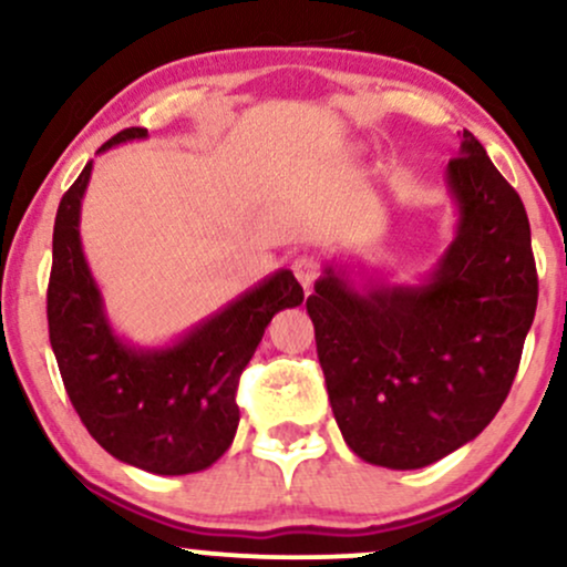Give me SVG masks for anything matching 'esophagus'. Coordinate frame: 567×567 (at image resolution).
Returning <instances> with one entry per match:
<instances>
[{"label": "esophagus", "mask_w": 567, "mask_h": 567, "mask_svg": "<svg viewBox=\"0 0 567 567\" xmlns=\"http://www.w3.org/2000/svg\"><path fill=\"white\" fill-rule=\"evenodd\" d=\"M292 275H296L298 282L303 285V290L309 292L311 285H315L317 275H320V264H317L311 256H298L296 261H292Z\"/></svg>", "instance_id": "esophagus-1"}]
</instances>
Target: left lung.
<instances>
[{
    "label": "left lung",
    "instance_id": "8db88e82",
    "mask_svg": "<svg viewBox=\"0 0 567 567\" xmlns=\"http://www.w3.org/2000/svg\"><path fill=\"white\" fill-rule=\"evenodd\" d=\"M451 245L415 282L324 264L306 311L347 445L421 470L472 442L504 405L538 301L523 199L470 130L447 162Z\"/></svg>",
    "mask_w": 567,
    "mask_h": 567
}]
</instances>
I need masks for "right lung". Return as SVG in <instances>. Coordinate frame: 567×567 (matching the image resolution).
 Instances as JSON below:
<instances>
[{"mask_svg":"<svg viewBox=\"0 0 567 567\" xmlns=\"http://www.w3.org/2000/svg\"><path fill=\"white\" fill-rule=\"evenodd\" d=\"M148 138L127 127L97 154ZM93 162L58 205L48 324L71 405L93 440L143 472L194 474L229 451L239 426L234 392L266 324L303 301L290 269L264 277L216 315L162 347H138L114 330L103 292L82 250L80 216Z\"/></svg>","mask_w":567,"mask_h":567,"instance_id":"1","label":"right lung"}]
</instances>
